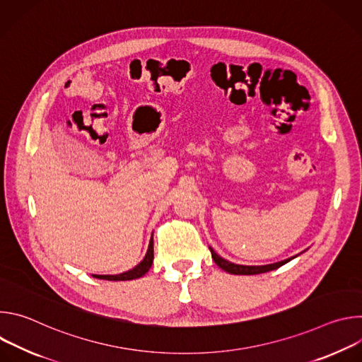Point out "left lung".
<instances>
[{
	"instance_id": "obj_1",
	"label": "left lung",
	"mask_w": 362,
	"mask_h": 362,
	"mask_svg": "<svg viewBox=\"0 0 362 362\" xmlns=\"http://www.w3.org/2000/svg\"><path fill=\"white\" fill-rule=\"evenodd\" d=\"M209 249H211V253H212V257H214V261H215V264L221 268V269H223V271H226L228 274H232V275H257V274H264V272H269V271H274V269H278L279 267H282V265H285V264H288L289 261H292L293 257H296V256H292V257H288V259H285V261H281V262H275V264H269V265H261V267H247V265H238V264H232V262H229V261H226V259H223L222 256H219L211 246H209Z\"/></svg>"
}]
</instances>
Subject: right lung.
<instances>
[{
    "label": "right lung",
    "mask_w": 362,
    "mask_h": 362,
    "mask_svg": "<svg viewBox=\"0 0 362 362\" xmlns=\"http://www.w3.org/2000/svg\"><path fill=\"white\" fill-rule=\"evenodd\" d=\"M153 235L150 238V242H148V247H147V252L143 257V261L136 265L133 269L130 271H126L123 274H117V275H91L97 279H105V281H132V279H137V278H141L151 267L153 264Z\"/></svg>",
    "instance_id": "1"
}]
</instances>
